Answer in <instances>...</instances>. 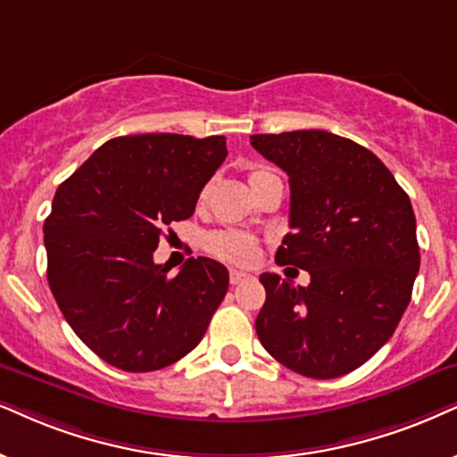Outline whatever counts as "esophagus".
Instances as JSON below:
<instances>
[{
	"instance_id": "esophagus-1",
	"label": "esophagus",
	"mask_w": 457,
	"mask_h": 457,
	"mask_svg": "<svg viewBox=\"0 0 457 457\" xmlns=\"http://www.w3.org/2000/svg\"><path fill=\"white\" fill-rule=\"evenodd\" d=\"M251 278V276L246 274V271H240V270H229V282L232 285H240V282H245Z\"/></svg>"
}]
</instances>
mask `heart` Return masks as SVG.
Here are the masks:
<instances>
[{
  "instance_id": "1",
  "label": "heart",
  "mask_w": 457,
  "mask_h": 457,
  "mask_svg": "<svg viewBox=\"0 0 457 457\" xmlns=\"http://www.w3.org/2000/svg\"><path fill=\"white\" fill-rule=\"evenodd\" d=\"M276 179L278 177L271 170L263 169V166H255L248 172V186L257 194ZM206 248L215 257L229 263H251L257 255L255 238L245 232H238V229H221V232L209 234L206 236Z\"/></svg>"
}]
</instances>
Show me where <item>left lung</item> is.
<instances>
[{
	"label": "left lung",
	"mask_w": 457,
	"mask_h": 457,
	"mask_svg": "<svg viewBox=\"0 0 457 457\" xmlns=\"http://www.w3.org/2000/svg\"><path fill=\"white\" fill-rule=\"evenodd\" d=\"M251 145L288 175V228L276 263L310 271L308 287L259 276L255 328L276 361L333 379L367 362L405 314L420 246L405 189L367 147L327 130L253 135Z\"/></svg>",
	"instance_id": "obj_1"
}]
</instances>
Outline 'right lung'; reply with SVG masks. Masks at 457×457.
<instances>
[{
    "label": "right lung",
    "instance_id": "add662e5",
    "mask_svg": "<svg viewBox=\"0 0 457 457\" xmlns=\"http://www.w3.org/2000/svg\"><path fill=\"white\" fill-rule=\"evenodd\" d=\"M225 155V137H115L56 189L44 221L50 291L75 335L109 365L155 371L204 337L228 270L192 257L169 278L154 251L164 228L194 215Z\"/></svg>",
    "mask_w": 457,
    "mask_h": 457
}]
</instances>
